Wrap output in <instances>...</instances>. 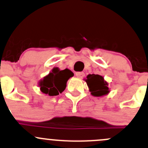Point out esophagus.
Listing matches in <instances>:
<instances>
[{"instance_id": "obj_1", "label": "esophagus", "mask_w": 148, "mask_h": 148, "mask_svg": "<svg viewBox=\"0 0 148 148\" xmlns=\"http://www.w3.org/2000/svg\"><path fill=\"white\" fill-rule=\"evenodd\" d=\"M76 77H78V78H83L84 77V73L82 72V71H78V72L76 73Z\"/></svg>"}]
</instances>
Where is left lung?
<instances>
[{
	"label": "left lung",
	"instance_id": "left-lung-1",
	"mask_svg": "<svg viewBox=\"0 0 148 148\" xmlns=\"http://www.w3.org/2000/svg\"><path fill=\"white\" fill-rule=\"evenodd\" d=\"M85 81L93 96H101L109 92L108 83L99 74H88Z\"/></svg>",
	"mask_w": 148,
	"mask_h": 148
}]
</instances>
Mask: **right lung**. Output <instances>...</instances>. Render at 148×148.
<instances>
[{"label": "right lung", "instance_id": "1", "mask_svg": "<svg viewBox=\"0 0 148 148\" xmlns=\"http://www.w3.org/2000/svg\"><path fill=\"white\" fill-rule=\"evenodd\" d=\"M74 76L71 70L65 69L60 71L57 67L54 68L52 72L46 76L39 83L40 90L42 93L49 96H57L64 91L66 82Z\"/></svg>", "mask_w": 148, "mask_h": 148}]
</instances>
